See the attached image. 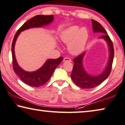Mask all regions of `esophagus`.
Here are the masks:
<instances>
[{
    "instance_id": "obj_1",
    "label": "esophagus",
    "mask_w": 125,
    "mask_h": 125,
    "mask_svg": "<svg viewBox=\"0 0 125 125\" xmlns=\"http://www.w3.org/2000/svg\"><path fill=\"white\" fill-rule=\"evenodd\" d=\"M63 62H71V59L69 58H64L63 59Z\"/></svg>"
}]
</instances>
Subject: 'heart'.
<instances>
[{
  "label": "heart",
  "mask_w": 125,
  "mask_h": 125,
  "mask_svg": "<svg viewBox=\"0 0 125 125\" xmlns=\"http://www.w3.org/2000/svg\"><path fill=\"white\" fill-rule=\"evenodd\" d=\"M89 36L88 29L85 27L80 28L74 25L64 30L60 34V40L67 43L68 50L73 55H78L84 50Z\"/></svg>",
  "instance_id": "b5f03b06"
}]
</instances>
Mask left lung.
Masks as SVG:
<instances>
[{"instance_id": "obj_1", "label": "left lung", "mask_w": 125, "mask_h": 125, "mask_svg": "<svg viewBox=\"0 0 125 125\" xmlns=\"http://www.w3.org/2000/svg\"><path fill=\"white\" fill-rule=\"evenodd\" d=\"M93 31L94 33H103L104 34L99 38H103L107 42L109 48V57L108 64L104 71L98 75H91L88 73L83 65V60L85 55V52L73 59L74 66L71 74L72 80L75 84L82 88L91 89L99 85L109 76L111 72L112 63L114 58V49L112 40L105 29L99 22L92 20Z\"/></svg>"}]
</instances>
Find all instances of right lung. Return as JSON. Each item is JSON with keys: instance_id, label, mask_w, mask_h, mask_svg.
Returning <instances> with one entry per match:
<instances>
[{"instance_id": "right-lung-1", "label": "right lung", "mask_w": 125, "mask_h": 125, "mask_svg": "<svg viewBox=\"0 0 125 125\" xmlns=\"http://www.w3.org/2000/svg\"><path fill=\"white\" fill-rule=\"evenodd\" d=\"M54 20L53 15H37L25 22L19 28L15 35L12 43V64L15 73L19 78L31 87H38L42 85L48 81L52 76L56 67L62 62L63 58L61 57L53 59H49L46 61L41 68L33 72H28L19 66L17 62L15 54V45L19 35L21 31L30 28H39L50 24Z\"/></svg>"}]
</instances>
